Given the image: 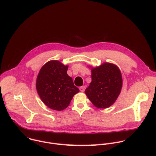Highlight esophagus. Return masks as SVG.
<instances>
[{"label":"esophagus","mask_w":156,"mask_h":156,"mask_svg":"<svg viewBox=\"0 0 156 156\" xmlns=\"http://www.w3.org/2000/svg\"><path fill=\"white\" fill-rule=\"evenodd\" d=\"M85 89H86V87L85 86H82V87H81L80 88V90L81 92H84V90H85Z\"/></svg>","instance_id":"esophagus-1"}]
</instances>
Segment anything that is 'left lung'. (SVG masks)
I'll list each match as a JSON object with an SVG mask.
<instances>
[{
  "instance_id": "8db88e82",
  "label": "left lung",
  "mask_w": 156,
  "mask_h": 156,
  "mask_svg": "<svg viewBox=\"0 0 156 156\" xmlns=\"http://www.w3.org/2000/svg\"><path fill=\"white\" fill-rule=\"evenodd\" d=\"M122 86L119 68L110 63L91 68V82L85 90V94L98 108H107L117 100Z\"/></svg>"
}]
</instances>
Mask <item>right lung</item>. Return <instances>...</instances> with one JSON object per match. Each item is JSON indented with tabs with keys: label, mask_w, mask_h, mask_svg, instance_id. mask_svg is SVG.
Listing matches in <instances>:
<instances>
[{
	"label": "right lung",
	"mask_w": 156,
	"mask_h": 156,
	"mask_svg": "<svg viewBox=\"0 0 156 156\" xmlns=\"http://www.w3.org/2000/svg\"><path fill=\"white\" fill-rule=\"evenodd\" d=\"M68 65L57 60L46 63L40 70L36 81L37 93L43 103L56 111L66 108L80 90L67 74Z\"/></svg>",
	"instance_id": "obj_1"
}]
</instances>
